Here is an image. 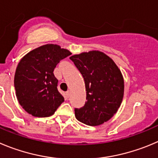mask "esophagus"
I'll use <instances>...</instances> for the list:
<instances>
[{"instance_id": "34e87169", "label": "esophagus", "mask_w": 158, "mask_h": 158, "mask_svg": "<svg viewBox=\"0 0 158 158\" xmlns=\"http://www.w3.org/2000/svg\"><path fill=\"white\" fill-rule=\"evenodd\" d=\"M70 94H71V92H70V91H67V92H66L65 93V95H66V97H70Z\"/></svg>"}]
</instances>
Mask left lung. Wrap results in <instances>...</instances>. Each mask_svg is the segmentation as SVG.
<instances>
[{"label":"left lung","instance_id":"left-lung-1","mask_svg":"<svg viewBox=\"0 0 158 158\" xmlns=\"http://www.w3.org/2000/svg\"><path fill=\"white\" fill-rule=\"evenodd\" d=\"M85 81L86 100L83 107L75 108L76 119L87 126L107 122L117 112L124 95L122 72L112 59L98 51L70 57Z\"/></svg>","mask_w":158,"mask_h":158}]
</instances>
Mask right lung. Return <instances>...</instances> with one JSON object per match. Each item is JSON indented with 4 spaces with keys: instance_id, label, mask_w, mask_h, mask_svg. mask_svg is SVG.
<instances>
[{
    "instance_id": "obj_1",
    "label": "right lung",
    "mask_w": 158,
    "mask_h": 158,
    "mask_svg": "<svg viewBox=\"0 0 158 158\" xmlns=\"http://www.w3.org/2000/svg\"><path fill=\"white\" fill-rule=\"evenodd\" d=\"M71 54L60 46L46 44L21 59L16 68L14 84L19 103L26 112L35 117H49L64 102L53 72L61 60Z\"/></svg>"
}]
</instances>
